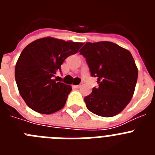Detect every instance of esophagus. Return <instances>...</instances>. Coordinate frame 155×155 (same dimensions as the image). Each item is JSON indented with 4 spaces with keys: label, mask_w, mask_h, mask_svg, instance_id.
I'll list each match as a JSON object with an SVG mask.
<instances>
[{
    "label": "esophagus",
    "mask_w": 155,
    "mask_h": 155,
    "mask_svg": "<svg viewBox=\"0 0 155 155\" xmlns=\"http://www.w3.org/2000/svg\"><path fill=\"white\" fill-rule=\"evenodd\" d=\"M82 86V84H79V85H73L74 88H80Z\"/></svg>",
    "instance_id": "obj_1"
}]
</instances>
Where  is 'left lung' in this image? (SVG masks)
I'll return each instance as SVG.
<instances>
[{"label":"left lung","mask_w":155,"mask_h":155,"mask_svg":"<svg viewBox=\"0 0 155 155\" xmlns=\"http://www.w3.org/2000/svg\"><path fill=\"white\" fill-rule=\"evenodd\" d=\"M86 58L98 87L84 98L86 107L102 117L121 113L130 102L137 81L138 70L130 52L107 41L86 42L80 50Z\"/></svg>","instance_id":"left-lung-1"}]
</instances>
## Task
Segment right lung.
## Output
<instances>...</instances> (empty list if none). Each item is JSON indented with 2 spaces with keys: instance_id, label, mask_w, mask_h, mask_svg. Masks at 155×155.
<instances>
[{
  "instance_id": "1",
  "label": "right lung",
  "mask_w": 155,
  "mask_h": 155,
  "mask_svg": "<svg viewBox=\"0 0 155 155\" xmlns=\"http://www.w3.org/2000/svg\"><path fill=\"white\" fill-rule=\"evenodd\" d=\"M83 44L45 37L25 46L16 63L15 77L19 93L30 109L52 114L64 108L72 87L57 81L54 76L61 72L64 60L78 53Z\"/></svg>"
}]
</instances>
